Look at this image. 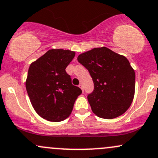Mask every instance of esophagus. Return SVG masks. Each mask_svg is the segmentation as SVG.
Returning <instances> with one entry per match:
<instances>
[{"label":"esophagus","mask_w":158,"mask_h":158,"mask_svg":"<svg viewBox=\"0 0 158 158\" xmlns=\"http://www.w3.org/2000/svg\"><path fill=\"white\" fill-rule=\"evenodd\" d=\"M79 87L80 88V89H82V92H83V91H84V89H83V85H82V84H80V85H79Z\"/></svg>","instance_id":"obj_1"}]
</instances>
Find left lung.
<instances>
[{"label": "left lung", "instance_id": "obj_1", "mask_svg": "<svg viewBox=\"0 0 158 158\" xmlns=\"http://www.w3.org/2000/svg\"><path fill=\"white\" fill-rule=\"evenodd\" d=\"M77 60L94 82V91L88 95L92 112L108 119L123 114L135 94V71L127 58L102 47L79 54Z\"/></svg>", "mask_w": 158, "mask_h": 158}]
</instances>
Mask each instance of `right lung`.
<instances>
[{"label": "right lung", "mask_w": 158, "mask_h": 158, "mask_svg": "<svg viewBox=\"0 0 158 158\" xmlns=\"http://www.w3.org/2000/svg\"><path fill=\"white\" fill-rule=\"evenodd\" d=\"M76 53L51 49L29 66L26 88L31 104L41 117L51 122L64 120L70 115L82 90L71 82L66 72Z\"/></svg>", "instance_id": "add662e5"}]
</instances>
